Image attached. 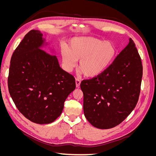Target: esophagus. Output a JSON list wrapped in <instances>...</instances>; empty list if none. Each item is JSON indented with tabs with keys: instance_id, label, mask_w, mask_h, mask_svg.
<instances>
[{
	"instance_id": "obj_1",
	"label": "esophagus",
	"mask_w": 156,
	"mask_h": 156,
	"mask_svg": "<svg viewBox=\"0 0 156 156\" xmlns=\"http://www.w3.org/2000/svg\"><path fill=\"white\" fill-rule=\"evenodd\" d=\"M81 84V81L79 79H75V84H76V87L78 88Z\"/></svg>"
}]
</instances>
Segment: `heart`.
I'll return each instance as SVG.
<instances>
[{"instance_id": "b5f03b06", "label": "heart", "mask_w": 156, "mask_h": 156, "mask_svg": "<svg viewBox=\"0 0 156 156\" xmlns=\"http://www.w3.org/2000/svg\"><path fill=\"white\" fill-rule=\"evenodd\" d=\"M117 53L116 46L111 41H103L91 36L73 37L60 49L64 69L71 72L78 60L79 72L88 77H96L108 69Z\"/></svg>"}]
</instances>
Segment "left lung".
Listing matches in <instances>:
<instances>
[{"label": "left lung", "instance_id": "left-lung-1", "mask_svg": "<svg viewBox=\"0 0 156 156\" xmlns=\"http://www.w3.org/2000/svg\"><path fill=\"white\" fill-rule=\"evenodd\" d=\"M143 65L131 38L108 69L99 76L83 80V110L87 120L100 129L123 122L139 100Z\"/></svg>", "mask_w": 156, "mask_h": 156}]
</instances>
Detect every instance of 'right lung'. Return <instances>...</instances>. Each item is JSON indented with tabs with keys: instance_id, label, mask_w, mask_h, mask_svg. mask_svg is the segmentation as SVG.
Masks as SVG:
<instances>
[{
	"instance_id": "right-lung-1",
	"label": "right lung",
	"mask_w": 156,
	"mask_h": 156,
	"mask_svg": "<svg viewBox=\"0 0 156 156\" xmlns=\"http://www.w3.org/2000/svg\"><path fill=\"white\" fill-rule=\"evenodd\" d=\"M47 45L40 31L28 32L12 56L8 79L9 92L18 110L39 124L57 119L75 88L73 75L60 67L55 55L41 49Z\"/></svg>"
}]
</instances>
